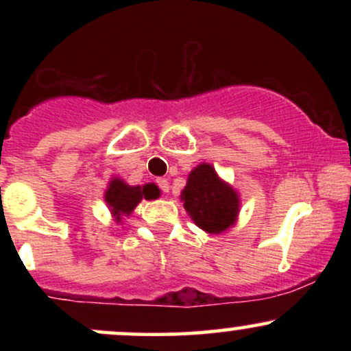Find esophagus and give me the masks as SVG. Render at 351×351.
<instances>
[{
    "instance_id": "1",
    "label": "esophagus",
    "mask_w": 351,
    "mask_h": 351,
    "mask_svg": "<svg viewBox=\"0 0 351 351\" xmlns=\"http://www.w3.org/2000/svg\"><path fill=\"white\" fill-rule=\"evenodd\" d=\"M156 183H158V186H160V189H162L163 193H168V191H170V183H168L167 180L160 178V180H156Z\"/></svg>"
}]
</instances>
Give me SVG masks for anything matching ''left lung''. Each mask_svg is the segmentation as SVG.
<instances>
[{
	"instance_id": "1",
	"label": "left lung",
	"mask_w": 351,
	"mask_h": 351,
	"mask_svg": "<svg viewBox=\"0 0 351 351\" xmlns=\"http://www.w3.org/2000/svg\"><path fill=\"white\" fill-rule=\"evenodd\" d=\"M181 201L196 226L209 234H219L231 228L239 213L237 191L208 163L198 165L189 173Z\"/></svg>"
}]
</instances>
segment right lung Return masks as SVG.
Segmentation results:
<instances>
[{
  "label": "right lung",
  "mask_w": 351,
  "mask_h": 351,
  "mask_svg": "<svg viewBox=\"0 0 351 351\" xmlns=\"http://www.w3.org/2000/svg\"><path fill=\"white\" fill-rule=\"evenodd\" d=\"M158 196L160 191L153 183L143 184V186H130L123 180L112 178L106 191V203L117 223H120L122 216H130L136 204L143 198L155 199Z\"/></svg>",
  "instance_id": "right-lung-1"
}]
</instances>
